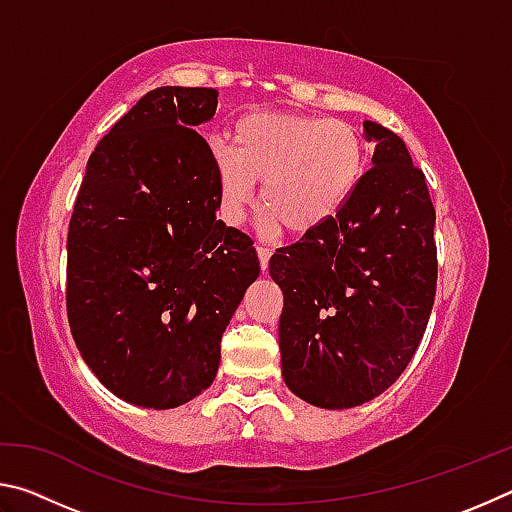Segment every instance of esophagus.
<instances>
[{
  "label": "esophagus",
  "mask_w": 512,
  "mask_h": 512,
  "mask_svg": "<svg viewBox=\"0 0 512 512\" xmlns=\"http://www.w3.org/2000/svg\"><path fill=\"white\" fill-rule=\"evenodd\" d=\"M257 257H259V266H262V273H266L268 259H271V250L264 246H257Z\"/></svg>",
  "instance_id": "esophagus-1"
}]
</instances>
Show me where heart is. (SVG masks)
I'll use <instances>...</instances> for the list:
<instances>
[{"label": "heart", "mask_w": 512, "mask_h": 512, "mask_svg": "<svg viewBox=\"0 0 512 512\" xmlns=\"http://www.w3.org/2000/svg\"><path fill=\"white\" fill-rule=\"evenodd\" d=\"M232 142L235 151L210 149L221 219L244 223L262 183V228L287 225L296 237L320 230L348 205L368 164L361 133L339 119L250 112L232 128Z\"/></svg>", "instance_id": "b5f03b06"}]
</instances>
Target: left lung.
Returning <instances> with one entry per match:
<instances>
[{
  "label": "left lung",
  "mask_w": 512,
  "mask_h": 512,
  "mask_svg": "<svg viewBox=\"0 0 512 512\" xmlns=\"http://www.w3.org/2000/svg\"><path fill=\"white\" fill-rule=\"evenodd\" d=\"M372 169L323 228L280 248L282 377L320 409L361 406L409 366L436 296L433 210L424 173L393 131L363 121Z\"/></svg>",
  "instance_id": "8db88e82"
}]
</instances>
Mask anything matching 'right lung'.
<instances>
[{"label": "right lung", "mask_w": 512, "mask_h": 512, "mask_svg": "<svg viewBox=\"0 0 512 512\" xmlns=\"http://www.w3.org/2000/svg\"><path fill=\"white\" fill-rule=\"evenodd\" d=\"M212 88H155L97 144L67 232V318L112 395L176 409L212 386L221 336L257 280L253 241L216 219Z\"/></svg>", "instance_id": "add662e5"}]
</instances>
